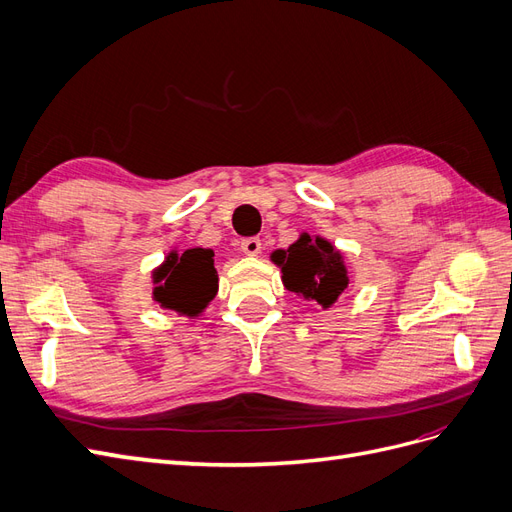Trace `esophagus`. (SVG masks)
Listing matches in <instances>:
<instances>
[{"instance_id":"34e87169","label":"esophagus","mask_w":512,"mask_h":512,"mask_svg":"<svg viewBox=\"0 0 512 512\" xmlns=\"http://www.w3.org/2000/svg\"><path fill=\"white\" fill-rule=\"evenodd\" d=\"M241 250L245 256H258L262 252V241L258 237H247L241 241Z\"/></svg>"}]
</instances>
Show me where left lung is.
Segmentation results:
<instances>
[{
  "instance_id": "left-lung-1",
  "label": "left lung",
  "mask_w": 512,
  "mask_h": 512,
  "mask_svg": "<svg viewBox=\"0 0 512 512\" xmlns=\"http://www.w3.org/2000/svg\"><path fill=\"white\" fill-rule=\"evenodd\" d=\"M282 271V284L305 301H316L329 309L350 284L344 254L322 235L301 232L288 250L271 254Z\"/></svg>"
}]
</instances>
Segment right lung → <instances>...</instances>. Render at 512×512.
I'll return each mask as SVG.
<instances>
[{
	"label": "right lung",
	"instance_id": "obj_1",
	"mask_svg": "<svg viewBox=\"0 0 512 512\" xmlns=\"http://www.w3.org/2000/svg\"><path fill=\"white\" fill-rule=\"evenodd\" d=\"M151 299L162 309L185 318H198L218 294L213 252L205 247L170 250L162 265L151 271Z\"/></svg>",
	"mask_w": 512,
	"mask_h": 512
}]
</instances>
